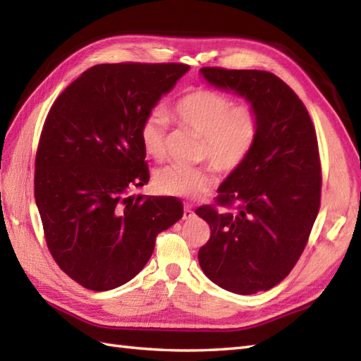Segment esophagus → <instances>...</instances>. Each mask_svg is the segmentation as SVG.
Segmentation results:
<instances>
[{
  "label": "esophagus",
  "instance_id": "1",
  "mask_svg": "<svg viewBox=\"0 0 361 361\" xmlns=\"http://www.w3.org/2000/svg\"><path fill=\"white\" fill-rule=\"evenodd\" d=\"M194 214H195V212L192 211V208H190L189 204H185V212H183V219H185V220L192 219Z\"/></svg>",
  "mask_w": 361,
  "mask_h": 361
}]
</instances>
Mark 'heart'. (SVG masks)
Listing matches in <instances>:
<instances>
[{
    "label": "heart",
    "mask_w": 361,
    "mask_h": 361,
    "mask_svg": "<svg viewBox=\"0 0 361 361\" xmlns=\"http://www.w3.org/2000/svg\"><path fill=\"white\" fill-rule=\"evenodd\" d=\"M171 114L180 126L202 136L198 157L209 159L224 173H233L245 164L260 132L256 106L234 105L228 94L211 88H197L181 96L173 104ZM167 126V118L158 111L142 122L140 136L149 157L164 158ZM153 181L159 192L194 198L209 192L217 178L211 164L200 167L171 164L159 169Z\"/></svg>",
    "instance_id": "obj_1"
}]
</instances>
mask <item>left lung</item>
Returning a JSON list of instances; mask_svg holds the SVG:
<instances>
[{"mask_svg":"<svg viewBox=\"0 0 361 361\" xmlns=\"http://www.w3.org/2000/svg\"><path fill=\"white\" fill-rule=\"evenodd\" d=\"M211 85L256 106L260 132L245 164L219 188L216 204L195 209L211 228L198 251L203 273L239 295L286 279L307 245L321 202L317 132L301 99L278 75L202 68Z\"/></svg>","mask_w":361,"mask_h":361,"instance_id":"1","label":"left lung"}]
</instances>
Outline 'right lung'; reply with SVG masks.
<instances>
[{"instance_id":"add662e5","label":"right lung","mask_w":361,"mask_h":361,"mask_svg":"<svg viewBox=\"0 0 361 361\" xmlns=\"http://www.w3.org/2000/svg\"><path fill=\"white\" fill-rule=\"evenodd\" d=\"M185 63H104L65 88L46 116L34 194L54 260L82 287L116 288L140 273L157 235L183 217L176 197L135 195L149 183L141 126Z\"/></svg>"}]
</instances>
